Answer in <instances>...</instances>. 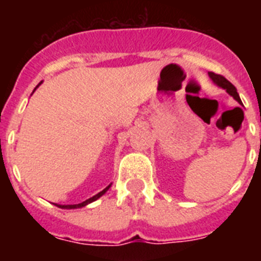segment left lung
<instances>
[{
    "label": "left lung",
    "mask_w": 261,
    "mask_h": 261,
    "mask_svg": "<svg viewBox=\"0 0 261 261\" xmlns=\"http://www.w3.org/2000/svg\"><path fill=\"white\" fill-rule=\"evenodd\" d=\"M208 75H210V79L213 80V81H214V83L217 84L218 87L223 88V89H226L227 93L231 94V96H233V97H234L237 101L241 102V98H240L239 93H237V89H236L234 85H233L230 81H227V80L225 79L223 75L215 74V73H213V71H210V73H208ZM241 104H243V102H241Z\"/></svg>",
    "instance_id": "obj_1"
}]
</instances>
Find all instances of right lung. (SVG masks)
<instances>
[{
    "mask_svg": "<svg viewBox=\"0 0 261 261\" xmlns=\"http://www.w3.org/2000/svg\"><path fill=\"white\" fill-rule=\"evenodd\" d=\"M111 186H108L107 188H104V190L101 191V192H98L97 195H94V196H92V198H89L88 200H85V202L83 203H79V204H58V207H61V208H80V207H84V206H87L88 203H92L94 202L96 199H98L101 195H104L107 192V190L110 188Z\"/></svg>",
    "mask_w": 261,
    "mask_h": 261,
    "instance_id": "1",
    "label": "right lung"
}]
</instances>
